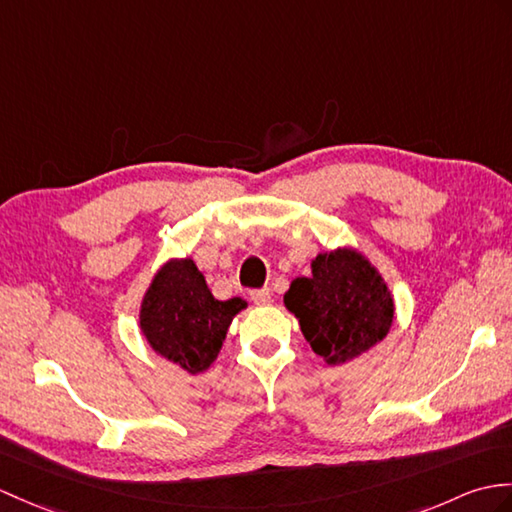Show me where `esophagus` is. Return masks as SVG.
<instances>
[{
    "label": "esophagus",
    "mask_w": 512,
    "mask_h": 512,
    "mask_svg": "<svg viewBox=\"0 0 512 512\" xmlns=\"http://www.w3.org/2000/svg\"><path fill=\"white\" fill-rule=\"evenodd\" d=\"M251 299L255 305H268L270 303V290L268 288H261L251 292Z\"/></svg>",
    "instance_id": "esophagus-1"
}]
</instances>
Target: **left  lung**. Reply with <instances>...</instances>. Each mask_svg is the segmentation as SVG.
Here are the masks:
<instances>
[{"mask_svg": "<svg viewBox=\"0 0 512 512\" xmlns=\"http://www.w3.org/2000/svg\"><path fill=\"white\" fill-rule=\"evenodd\" d=\"M283 305L305 340L329 366L360 358L382 342L395 320V299L373 261L355 248L312 259V275L296 277Z\"/></svg>", "mask_w": 512, "mask_h": 512, "instance_id": "obj_1", "label": "left lung"}]
</instances>
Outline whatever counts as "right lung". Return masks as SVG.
<instances>
[{
	"label": "right lung",
	"mask_w": 512,
	"mask_h": 512,
	"mask_svg": "<svg viewBox=\"0 0 512 512\" xmlns=\"http://www.w3.org/2000/svg\"><path fill=\"white\" fill-rule=\"evenodd\" d=\"M246 301H218L192 257L168 259L154 272L139 307V329L150 349L189 375L216 362L233 318Z\"/></svg>",
	"instance_id": "add662e5"
}]
</instances>
